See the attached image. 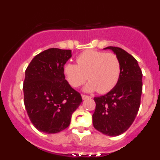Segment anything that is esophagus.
Here are the masks:
<instances>
[{"instance_id":"obj_1","label":"esophagus","mask_w":160,"mask_h":160,"mask_svg":"<svg viewBox=\"0 0 160 160\" xmlns=\"http://www.w3.org/2000/svg\"><path fill=\"white\" fill-rule=\"evenodd\" d=\"M82 99H87V98H90V96L86 95V94H82Z\"/></svg>"}]
</instances>
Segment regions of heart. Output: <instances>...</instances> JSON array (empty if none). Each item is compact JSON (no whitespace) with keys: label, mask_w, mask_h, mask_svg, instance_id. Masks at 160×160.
Segmentation results:
<instances>
[{"label":"heart","mask_w":160,"mask_h":160,"mask_svg":"<svg viewBox=\"0 0 160 160\" xmlns=\"http://www.w3.org/2000/svg\"><path fill=\"white\" fill-rule=\"evenodd\" d=\"M76 64L66 63L63 73L71 87L77 88L88 78L84 90L88 92L98 90L105 94L118 83L121 74V63L114 53L87 49L76 58Z\"/></svg>","instance_id":"heart-1"}]
</instances>
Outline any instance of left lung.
Returning a JSON list of instances; mask_svg holds the SVG:
<instances>
[{
	"mask_svg": "<svg viewBox=\"0 0 160 160\" xmlns=\"http://www.w3.org/2000/svg\"><path fill=\"white\" fill-rule=\"evenodd\" d=\"M112 49L121 63L118 83L110 92L94 98V128L104 135L117 136L125 132L133 123L139 109L142 90V73L136 59L124 49Z\"/></svg>",
	"mask_w": 160,
	"mask_h": 160,
	"instance_id": "obj_1",
	"label": "left lung"
}]
</instances>
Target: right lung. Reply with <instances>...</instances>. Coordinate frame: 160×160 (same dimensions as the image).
<instances>
[{
  "instance_id": "1",
  "label": "right lung",
  "mask_w": 160,
  "mask_h": 160,
  "mask_svg": "<svg viewBox=\"0 0 160 160\" xmlns=\"http://www.w3.org/2000/svg\"><path fill=\"white\" fill-rule=\"evenodd\" d=\"M71 56L70 49H48L36 55L25 70L24 103L31 122L42 132L54 134L67 128L82 102L63 73Z\"/></svg>"
}]
</instances>
